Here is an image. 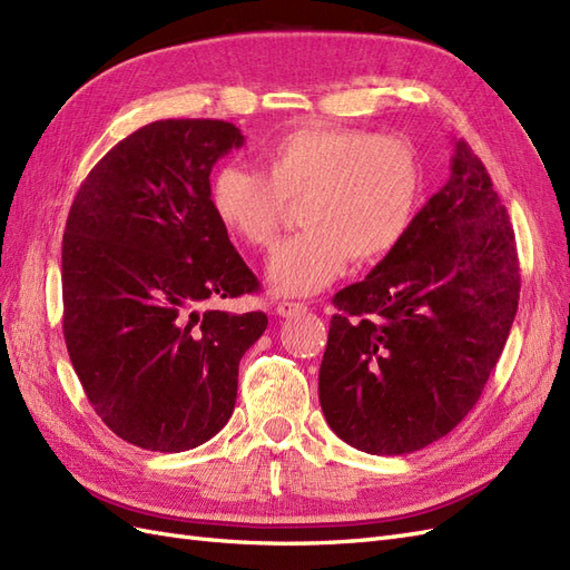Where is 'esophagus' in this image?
I'll use <instances>...</instances> for the list:
<instances>
[{
	"label": "esophagus",
	"mask_w": 570,
	"mask_h": 570,
	"mask_svg": "<svg viewBox=\"0 0 570 570\" xmlns=\"http://www.w3.org/2000/svg\"><path fill=\"white\" fill-rule=\"evenodd\" d=\"M302 312H306V304H302V302L275 304V314H278V316H295V314H302Z\"/></svg>",
	"instance_id": "obj_1"
}]
</instances>
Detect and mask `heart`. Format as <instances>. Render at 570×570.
Returning <instances> with one entry per match:
<instances>
[{
  "mask_svg": "<svg viewBox=\"0 0 570 570\" xmlns=\"http://www.w3.org/2000/svg\"><path fill=\"white\" fill-rule=\"evenodd\" d=\"M262 174L226 164L209 183V206L235 243H275L285 204H299L306 228L271 256L268 281L281 295H314L347 258L373 264L402 243L421 199V164L400 137L304 126L281 135Z\"/></svg>",
  "mask_w": 570,
  "mask_h": 570,
  "instance_id": "heart-1",
  "label": "heart"
}]
</instances>
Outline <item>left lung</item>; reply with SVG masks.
<instances>
[{"mask_svg":"<svg viewBox=\"0 0 570 570\" xmlns=\"http://www.w3.org/2000/svg\"><path fill=\"white\" fill-rule=\"evenodd\" d=\"M450 180L364 281L333 297L318 400L366 454H411L480 400L519 308L515 237L485 166L454 140Z\"/></svg>","mask_w":570,"mask_h":570,"instance_id":"obj_1","label":"left lung"}]
</instances>
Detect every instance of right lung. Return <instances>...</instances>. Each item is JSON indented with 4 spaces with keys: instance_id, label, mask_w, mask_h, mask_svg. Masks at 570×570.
Segmentation results:
<instances>
[{
    "instance_id": "1",
    "label": "right lung",
    "mask_w": 570,
    "mask_h": 570,
    "mask_svg": "<svg viewBox=\"0 0 570 570\" xmlns=\"http://www.w3.org/2000/svg\"><path fill=\"white\" fill-rule=\"evenodd\" d=\"M243 145L226 120H154L105 154L66 220L68 356L97 416L142 450L212 440L268 325L262 312H202L258 289L209 206L214 164Z\"/></svg>"
}]
</instances>
